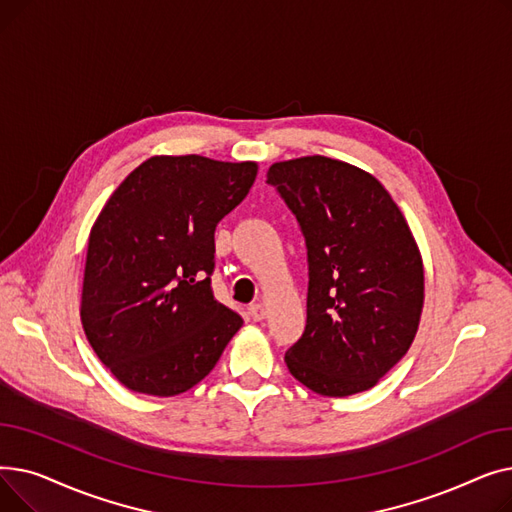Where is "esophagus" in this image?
Segmentation results:
<instances>
[{
  "instance_id": "obj_1",
  "label": "esophagus",
  "mask_w": 512,
  "mask_h": 512,
  "mask_svg": "<svg viewBox=\"0 0 512 512\" xmlns=\"http://www.w3.org/2000/svg\"><path fill=\"white\" fill-rule=\"evenodd\" d=\"M249 315L253 317V321H261V319H265V305H261V303L251 305V307H249Z\"/></svg>"
}]
</instances>
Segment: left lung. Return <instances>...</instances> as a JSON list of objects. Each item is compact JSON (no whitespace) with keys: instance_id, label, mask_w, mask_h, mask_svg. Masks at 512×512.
<instances>
[{"instance_id":"left-lung-1","label":"left lung","mask_w":512,"mask_h":512,"mask_svg":"<svg viewBox=\"0 0 512 512\" xmlns=\"http://www.w3.org/2000/svg\"><path fill=\"white\" fill-rule=\"evenodd\" d=\"M267 182L297 215L309 259L307 326L284 361L321 396L365 392L407 355L419 330L417 240L382 182L346 161H276Z\"/></svg>"}]
</instances>
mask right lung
I'll return each instance as SVG.
<instances>
[{
    "instance_id": "1",
    "label": "right lung",
    "mask_w": 512,
    "mask_h": 512,
    "mask_svg": "<svg viewBox=\"0 0 512 512\" xmlns=\"http://www.w3.org/2000/svg\"><path fill=\"white\" fill-rule=\"evenodd\" d=\"M257 161L153 155L105 201L89 232L80 321L132 392L168 398L215 367L242 319L213 299L215 226L242 203Z\"/></svg>"
}]
</instances>
